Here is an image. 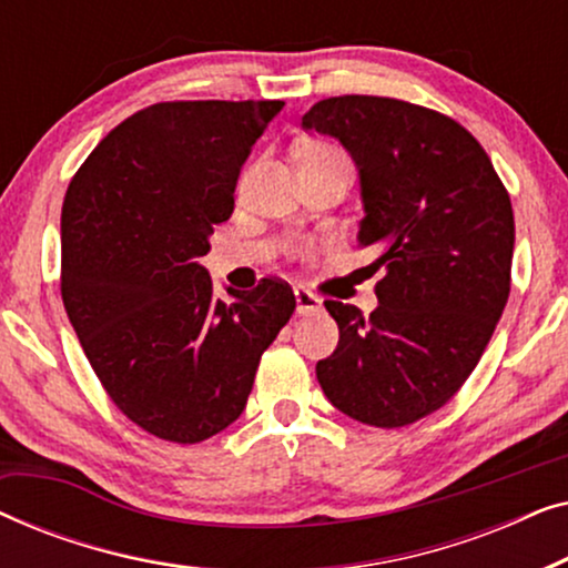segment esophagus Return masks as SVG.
I'll return each mask as SVG.
<instances>
[{"mask_svg":"<svg viewBox=\"0 0 568 568\" xmlns=\"http://www.w3.org/2000/svg\"><path fill=\"white\" fill-rule=\"evenodd\" d=\"M294 300H297V315H313L323 307L321 297H315V294L305 290V286H297V290H294Z\"/></svg>","mask_w":568,"mask_h":568,"instance_id":"34e87169","label":"esophagus"}]
</instances>
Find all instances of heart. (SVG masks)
<instances>
[{"label":"heart","mask_w":568,"mask_h":568,"mask_svg":"<svg viewBox=\"0 0 568 568\" xmlns=\"http://www.w3.org/2000/svg\"><path fill=\"white\" fill-rule=\"evenodd\" d=\"M321 146H323V144H315V146H310V150H321Z\"/></svg>","instance_id":"obj_1"}]
</instances>
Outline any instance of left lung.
I'll return each mask as SVG.
<instances>
[{
    "label": "left lung",
    "mask_w": 568,
    "mask_h": 568,
    "mask_svg": "<svg viewBox=\"0 0 568 568\" xmlns=\"http://www.w3.org/2000/svg\"><path fill=\"white\" fill-rule=\"evenodd\" d=\"M302 129L352 154L364 204L356 240L383 271L369 317L325 302L341 338L317 362V383L356 422L414 424L460 390L507 305L509 193L470 131L406 100L328 98Z\"/></svg>",
    "instance_id": "1"
}]
</instances>
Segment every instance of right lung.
Masks as SVG:
<instances>
[{
	"instance_id": "1",
	"label": "right lung",
	"mask_w": 568,
	"mask_h": 568,
	"mask_svg": "<svg viewBox=\"0 0 568 568\" xmlns=\"http://www.w3.org/2000/svg\"><path fill=\"white\" fill-rule=\"evenodd\" d=\"M282 100H181L121 121L69 183L61 300L111 400L154 437L196 445L245 410L261 354L294 313L284 282L214 300L201 258L235 209Z\"/></svg>"
}]
</instances>
